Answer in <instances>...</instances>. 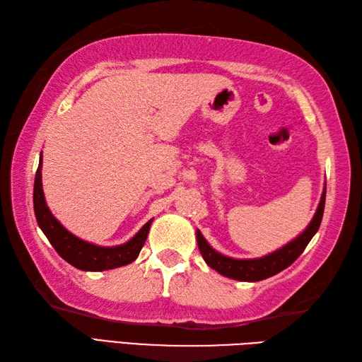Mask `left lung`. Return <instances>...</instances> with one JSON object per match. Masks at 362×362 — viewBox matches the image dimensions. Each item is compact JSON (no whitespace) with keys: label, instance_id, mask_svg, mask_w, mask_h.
Returning a JSON list of instances; mask_svg holds the SVG:
<instances>
[{"label":"left lung","instance_id":"1","mask_svg":"<svg viewBox=\"0 0 362 362\" xmlns=\"http://www.w3.org/2000/svg\"><path fill=\"white\" fill-rule=\"evenodd\" d=\"M325 194H327V183L324 187V191H322L317 210L314 213L308 227H306L302 233L297 235L294 240L289 241L288 244H284L283 247L267 253V255L261 258L240 259V258L222 255V253H219L218 250H214L211 247L209 241H206L204 235L201 233V230H196L197 245L205 259V263L211 269H214L216 272H219L221 275L228 276V279H233L238 281H259L281 272L283 269L291 266L300 255H302V252L313 240V236L317 233L322 222V216H324Z\"/></svg>","mask_w":362,"mask_h":362}]
</instances>
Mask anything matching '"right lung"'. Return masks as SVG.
<instances>
[{
	"label": "right lung",
	"mask_w": 362,
	"mask_h": 362,
	"mask_svg": "<svg viewBox=\"0 0 362 362\" xmlns=\"http://www.w3.org/2000/svg\"><path fill=\"white\" fill-rule=\"evenodd\" d=\"M42 161L43 160L40 153V161H38L34 182V211L38 227L42 228V232L48 238V241L59 255L71 266L81 269V271L90 272L109 271V269L126 266L135 261L146 243L153 219H149L138 230V233L130 238L127 243L119 245L105 247V245H96L93 243L81 240V238L73 235L71 232H68L54 218V214L48 209V205H46L42 185Z\"/></svg>",
	"instance_id": "1"
}]
</instances>
